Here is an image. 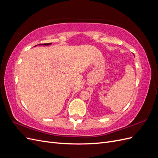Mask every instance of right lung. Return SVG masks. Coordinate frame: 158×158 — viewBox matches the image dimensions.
I'll use <instances>...</instances> for the list:
<instances>
[{"label":"right lung","mask_w":158,"mask_h":158,"mask_svg":"<svg viewBox=\"0 0 158 158\" xmlns=\"http://www.w3.org/2000/svg\"><path fill=\"white\" fill-rule=\"evenodd\" d=\"M51 44L50 43V44H39L40 45H45V46H47V45H50ZM37 45H35V46H37Z\"/></svg>","instance_id":"1"}]
</instances>
